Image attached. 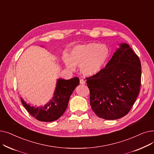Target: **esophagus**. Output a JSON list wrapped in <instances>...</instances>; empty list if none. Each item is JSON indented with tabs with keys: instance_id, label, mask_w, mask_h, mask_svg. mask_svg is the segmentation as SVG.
Returning <instances> with one entry per match:
<instances>
[{
	"instance_id": "34e87169",
	"label": "esophagus",
	"mask_w": 154,
	"mask_h": 154,
	"mask_svg": "<svg viewBox=\"0 0 154 154\" xmlns=\"http://www.w3.org/2000/svg\"><path fill=\"white\" fill-rule=\"evenodd\" d=\"M80 84H82V85H84L85 84V80L84 79H80Z\"/></svg>"
}]
</instances>
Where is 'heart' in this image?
Segmentation results:
<instances>
[{"label":"heart","instance_id":"heart-1","mask_svg":"<svg viewBox=\"0 0 154 154\" xmlns=\"http://www.w3.org/2000/svg\"><path fill=\"white\" fill-rule=\"evenodd\" d=\"M110 50L103 44L88 43L79 44L73 47L69 56L64 55L63 60L66 67L74 70L75 66L86 76H92L102 70L109 60Z\"/></svg>","mask_w":154,"mask_h":154}]
</instances>
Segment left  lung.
I'll return each instance as SVG.
<instances>
[{
  "label": "left lung",
  "instance_id": "8db88e82",
  "mask_svg": "<svg viewBox=\"0 0 154 154\" xmlns=\"http://www.w3.org/2000/svg\"><path fill=\"white\" fill-rule=\"evenodd\" d=\"M117 48L106 67L86 78L90 104L98 117L116 120L126 116L140 91L141 63L127 44Z\"/></svg>",
  "mask_w": 154,
  "mask_h": 154
}]
</instances>
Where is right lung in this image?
Segmentation results:
<instances>
[{
    "label": "right lung",
    "mask_w": 154,
    "mask_h": 154,
    "mask_svg": "<svg viewBox=\"0 0 154 154\" xmlns=\"http://www.w3.org/2000/svg\"><path fill=\"white\" fill-rule=\"evenodd\" d=\"M79 79H59L52 99L44 106H31L21 97L23 107L29 114L41 122H52L59 119L66 111L73 91L79 84Z\"/></svg>",
    "instance_id": "right-lung-1"
}]
</instances>
